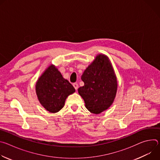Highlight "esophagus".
I'll return each mask as SVG.
<instances>
[{
	"instance_id": "esophagus-1",
	"label": "esophagus",
	"mask_w": 160,
	"mask_h": 160,
	"mask_svg": "<svg viewBox=\"0 0 160 160\" xmlns=\"http://www.w3.org/2000/svg\"><path fill=\"white\" fill-rule=\"evenodd\" d=\"M73 85L74 88H75V90H77V89H78V84L77 83H74L73 84Z\"/></svg>"
}]
</instances>
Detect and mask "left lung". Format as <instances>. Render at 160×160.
Instances as JSON below:
<instances>
[{
  "mask_svg": "<svg viewBox=\"0 0 160 160\" xmlns=\"http://www.w3.org/2000/svg\"><path fill=\"white\" fill-rule=\"evenodd\" d=\"M84 85L78 88L86 108L93 114L108 109L115 98L118 83L109 58L104 54L96 57L81 77Z\"/></svg>",
  "mask_w": 160,
  "mask_h": 160,
  "instance_id": "1",
  "label": "left lung"
}]
</instances>
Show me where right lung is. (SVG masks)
Listing matches in <instances>:
<instances>
[{
    "label": "right lung",
    "mask_w": 160,
    "mask_h": 160,
    "mask_svg": "<svg viewBox=\"0 0 160 160\" xmlns=\"http://www.w3.org/2000/svg\"><path fill=\"white\" fill-rule=\"evenodd\" d=\"M35 90L40 103L52 113L60 111L68 96L75 92L73 86L62 77L57 68L52 64L39 77Z\"/></svg>",
    "instance_id": "right-lung-1"
}]
</instances>
